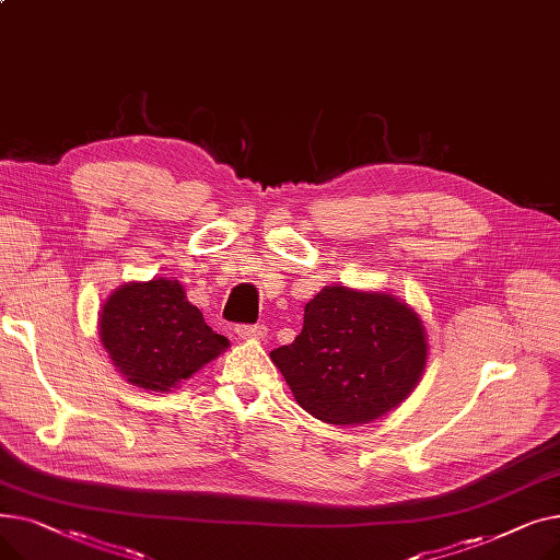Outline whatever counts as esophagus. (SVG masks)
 Masks as SVG:
<instances>
[{
  "instance_id": "obj_1",
  "label": "esophagus",
  "mask_w": 560,
  "mask_h": 560,
  "mask_svg": "<svg viewBox=\"0 0 560 560\" xmlns=\"http://www.w3.org/2000/svg\"><path fill=\"white\" fill-rule=\"evenodd\" d=\"M235 334H238L241 340H265L268 338V329H265V325H241V327H235Z\"/></svg>"
}]
</instances>
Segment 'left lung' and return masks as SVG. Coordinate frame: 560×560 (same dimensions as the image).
I'll return each mask as SVG.
<instances>
[{
	"label": "left lung",
	"mask_w": 560,
	"mask_h": 560,
	"mask_svg": "<svg viewBox=\"0 0 560 560\" xmlns=\"http://www.w3.org/2000/svg\"><path fill=\"white\" fill-rule=\"evenodd\" d=\"M427 351L422 319L395 295L325 285L304 308L302 334L270 359L306 413L354 427L416 390Z\"/></svg>",
	"instance_id": "8db88e82"
}]
</instances>
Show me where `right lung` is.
I'll list each match as a JSON object with an SVG mask.
<instances>
[{"label": "right lung", "mask_w": 560, "mask_h": 560, "mask_svg": "<svg viewBox=\"0 0 560 560\" xmlns=\"http://www.w3.org/2000/svg\"><path fill=\"white\" fill-rule=\"evenodd\" d=\"M100 340L131 386L154 393H170L229 347L184 285L163 277L117 288L100 311Z\"/></svg>", "instance_id": "obj_1"}]
</instances>
